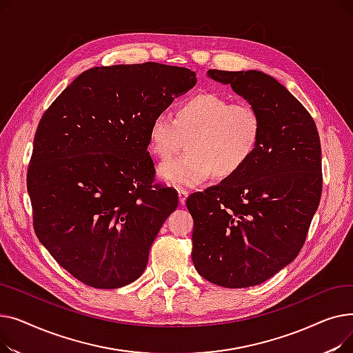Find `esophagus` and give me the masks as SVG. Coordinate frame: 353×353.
I'll return each mask as SVG.
<instances>
[{"mask_svg":"<svg viewBox=\"0 0 353 353\" xmlns=\"http://www.w3.org/2000/svg\"><path fill=\"white\" fill-rule=\"evenodd\" d=\"M177 194H179V201H180V205L183 206V205H184V203H186V199H188L189 193H188L186 190H183V189H179V190H177Z\"/></svg>","mask_w":353,"mask_h":353,"instance_id":"34e87169","label":"esophagus"}]
</instances>
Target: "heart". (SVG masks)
<instances>
[{"label": "heart", "mask_w": 353, "mask_h": 353, "mask_svg": "<svg viewBox=\"0 0 353 353\" xmlns=\"http://www.w3.org/2000/svg\"><path fill=\"white\" fill-rule=\"evenodd\" d=\"M263 130L262 116L249 101H232L217 92H201L180 101L174 119L159 113L148 127V148L159 159L181 150L186 156L164 161L159 174L177 188H194L212 174H237L254 156Z\"/></svg>", "instance_id": "b5f03b06"}]
</instances>
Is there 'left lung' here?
Listing matches in <instances>:
<instances>
[{"instance_id": "8db88e82", "label": "left lung", "mask_w": 353, "mask_h": 353, "mask_svg": "<svg viewBox=\"0 0 353 353\" xmlns=\"http://www.w3.org/2000/svg\"><path fill=\"white\" fill-rule=\"evenodd\" d=\"M262 116L261 143L237 174L188 197L192 259L206 281L261 285L299 254L322 194L316 124L288 88L262 71L209 70Z\"/></svg>"}]
</instances>
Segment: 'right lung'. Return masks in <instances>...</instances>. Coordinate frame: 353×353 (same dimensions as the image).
Returning <instances> with one entry per match:
<instances>
[{"instance_id": "1", "label": "right lung", "mask_w": 353, "mask_h": 353, "mask_svg": "<svg viewBox=\"0 0 353 353\" xmlns=\"http://www.w3.org/2000/svg\"><path fill=\"white\" fill-rule=\"evenodd\" d=\"M196 72L159 63L84 71L43 114L27 173L34 230L76 279L97 289L134 282L177 192L153 184L148 127Z\"/></svg>"}]
</instances>
